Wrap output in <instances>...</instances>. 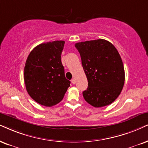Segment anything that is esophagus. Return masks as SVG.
Wrapping results in <instances>:
<instances>
[{
	"instance_id": "1",
	"label": "esophagus",
	"mask_w": 148,
	"mask_h": 148,
	"mask_svg": "<svg viewBox=\"0 0 148 148\" xmlns=\"http://www.w3.org/2000/svg\"><path fill=\"white\" fill-rule=\"evenodd\" d=\"M72 83L73 84H75V83H76V80H75V78H72Z\"/></svg>"
}]
</instances>
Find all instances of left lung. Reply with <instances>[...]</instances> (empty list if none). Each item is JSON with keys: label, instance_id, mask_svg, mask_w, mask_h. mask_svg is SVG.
<instances>
[{"label": "left lung", "instance_id": "1", "mask_svg": "<svg viewBox=\"0 0 148 148\" xmlns=\"http://www.w3.org/2000/svg\"><path fill=\"white\" fill-rule=\"evenodd\" d=\"M88 87L83 95L94 107L111 104L120 94L125 80L124 68L115 46L102 39L76 43Z\"/></svg>", "mask_w": 148, "mask_h": 148}]
</instances>
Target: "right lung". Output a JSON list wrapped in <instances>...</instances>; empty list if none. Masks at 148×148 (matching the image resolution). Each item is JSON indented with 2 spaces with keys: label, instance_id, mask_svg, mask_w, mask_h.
Masks as SVG:
<instances>
[{
  "label": "right lung",
  "instance_id": "add662e5",
  "mask_svg": "<svg viewBox=\"0 0 148 148\" xmlns=\"http://www.w3.org/2000/svg\"><path fill=\"white\" fill-rule=\"evenodd\" d=\"M64 41L43 43L30 52L24 66V83L37 103L52 106L63 100L70 81L65 76L61 55Z\"/></svg>",
  "mask_w": 148,
  "mask_h": 148
}]
</instances>
